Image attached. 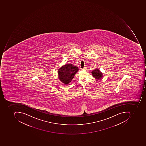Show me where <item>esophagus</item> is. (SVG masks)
Instances as JSON below:
<instances>
[{
	"label": "esophagus",
	"mask_w": 146,
	"mask_h": 146,
	"mask_svg": "<svg viewBox=\"0 0 146 146\" xmlns=\"http://www.w3.org/2000/svg\"><path fill=\"white\" fill-rule=\"evenodd\" d=\"M82 70H86V67H84L83 68H82Z\"/></svg>",
	"instance_id": "34e87169"
}]
</instances>
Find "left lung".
<instances>
[{
	"label": "left lung",
	"instance_id": "8db88e82",
	"mask_svg": "<svg viewBox=\"0 0 146 146\" xmlns=\"http://www.w3.org/2000/svg\"><path fill=\"white\" fill-rule=\"evenodd\" d=\"M93 76L96 79H100L102 77V74L100 72L99 70L95 69L92 72Z\"/></svg>",
	"mask_w": 146,
	"mask_h": 146
}]
</instances>
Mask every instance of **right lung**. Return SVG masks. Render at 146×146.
Listing matches in <instances>:
<instances>
[{
	"label": "right lung",
	"instance_id": "right-lung-1",
	"mask_svg": "<svg viewBox=\"0 0 146 146\" xmlns=\"http://www.w3.org/2000/svg\"><path fill=\"white\" fill-rule=\"evenodd\" d=\"M78 68L76 66L69 64L64 65L58 70L59 79L65 85L71 82Z\"/></svg>",
	"mask_w": 146,
	"mask_h": 146
}]
</instances>
